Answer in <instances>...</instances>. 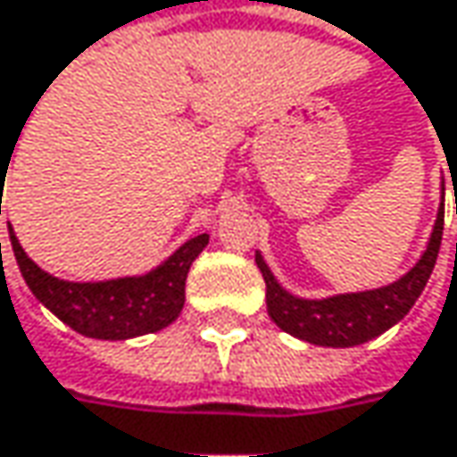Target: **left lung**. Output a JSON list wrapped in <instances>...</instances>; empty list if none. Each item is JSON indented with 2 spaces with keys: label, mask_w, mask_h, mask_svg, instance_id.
Here are the masks:
<instances>
[{
  "label": "left lung",
  "mask_w": 457,
  "mask_h": 457,
  "mask_svg": "<svg viewBox=\"0 0 457 457\" xmlns=\"http://www.w3.org/2000/svg\"><path fill=\"white\" fill-rule=\"evenodd\" d=\"M442 228H445V212L439 209L424 256L397 282L387 287L335 295L324 301H303L282 290L270 267L264 264V259L256 253V264L267 282V312L271 321L287 335L324 348H351L371 337H379L385 329H390L411 312V306L421 295L429 274L435 270Z\"/></svg>",
  "instance_id": "obj_1"
}]
</instances>
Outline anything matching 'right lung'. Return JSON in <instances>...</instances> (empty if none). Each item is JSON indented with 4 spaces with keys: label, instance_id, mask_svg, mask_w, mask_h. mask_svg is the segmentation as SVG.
<instances>
[{
    "label": "right lung",
    "instance_id": "obj_1",
    "mask_svg": "<svg viewBox=\"0 0 457 457\" xmlns=\"http://www.w3.org/2000/svg\"><path fill=\"white\" fill-rule=\"evenodd\" d=\"M10 167V164H7ZM2 178H7L0 167ZM4 190V187H2ZM2 214V193H0ZM12 251L22 277L33 295L75 332L96 340H128L164 329L172 324L186 303V277L195 256L206 248L209 235L190 237L162 267L144 277H122L106 282H64L38 270L22 251L10 228ZM2 259V243H0Z\"/></svg>",
    "mask_w": 457,
    "mask_h": 457
}]
</instances>
